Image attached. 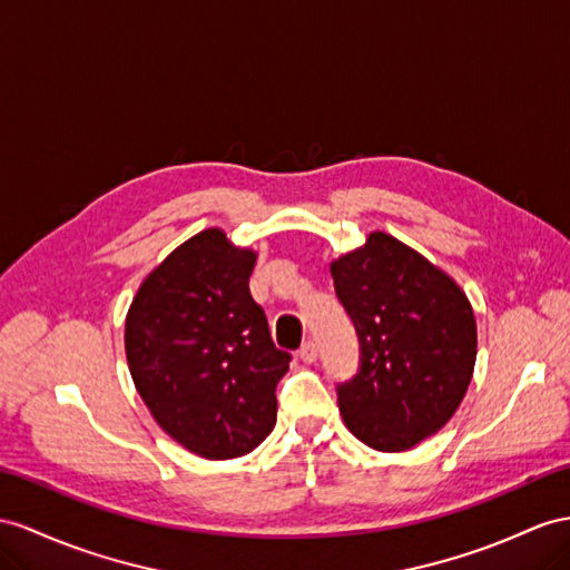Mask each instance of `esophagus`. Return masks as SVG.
Here are the masks:
<instances>
[{"mask_svg":"<svg viewBox=\"0 0 570 570\" xmlns=\"http://www.w3.org/2000/svg\"><path fill=\"white\" fill-rule=\"evenodd\" d=\"M298 356L305 361V363H313L317 358V344L315 342H305L301 348H298Z\"/></svg>","mask_w":570,"mask_h":570,"instance_id":"1","label":"esophagus"}]
</instances>
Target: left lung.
I'll return each instance as SVG.
<instances>
[{
    "instance_id": "1",
    "label": "left lung",
    "mask_w": 570,
    "mask_h": 570,
    "mask_svg": "<svg viewBox=\"0 0 570 570\" xmlns=\"http://www.w3.org/2000/svg\"><path fill=\"white\" fill-rule=\"evenodd\" d=\"M330 269L361 348L356 375L337 385L344 424L373 450H410L448 424L472 381V305L387 233H371Z\"/></svg>"
}]
</instances>
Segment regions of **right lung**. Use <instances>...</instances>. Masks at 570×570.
I'll list each match as a JSON object with an SVG mask.
<instances>
[{
    "label": "right lung",
    "instance_id": "1",
    "mask_svg": "<svg viewBox=\"0 0 570 570\" xmlns=\"http://www.w3.org/2000/svg\"><path fill=\"white\" fill-rule=\"evenodd\" d=\"M255 253L207 228L160 262L129 305L125 348L141 400L170 438L207 460L255 450L276 424V348L250 296Z\"/></svg>",
    "mask_w": 570,
    "mask_h": 570
}]
</instances>
